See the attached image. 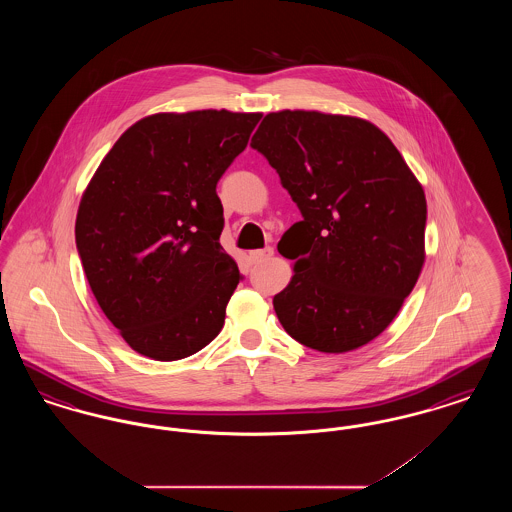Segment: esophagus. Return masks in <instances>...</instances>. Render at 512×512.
<instances>
[{
	"label": "esophagus",
	"instance_id": "obj_1",
	"mask_svg": "<svg viewBox=\"0 0 512 512\" xmlns=\"http://www.w3.org/2000/svg\"><path fill=\"white\" fill-rule=\"evenodd\" d=\"M272 255H274V249H272V247H263V249L249 251V259H251L253 263H263V261H268Z\"/></svg>",
	"mask_w": 512,
	"mask_h": 512
}]
</instances>
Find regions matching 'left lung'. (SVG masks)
<instances>
[{
	"instance_id": "8db88e82",
	"label": "left lung",
	"mask_w": 512,
	"mask_h": 512,
	"mask_svg": "<svg viewBox=\"0 0 512 512\" xmlns=\"http://www.w3.org/2000/svg\"><path fill=\"white\" fill-rule=\"evenodd\" d=\"M303 220L278 251L293 259L274 311L293 340L347 353L378 338L424 265L426 197L372 122L320 111L268 113L251 138Z\"/></svg>"
}]
</instances>
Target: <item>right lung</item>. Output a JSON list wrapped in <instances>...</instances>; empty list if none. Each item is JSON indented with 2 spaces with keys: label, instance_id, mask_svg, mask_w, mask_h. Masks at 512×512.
<instances>
[{
  "label": "right lung",
  "instance_id": "add662e5",
  "mask_svg": "<svg viewBox=\"0 0 512 512\" xmlns=\"http://www.w3.org/2000/svg\"><path fill=\"white\" fill-rule=\"evenodd\" d=\"M261 117L149 115L115 142L80 199L74 236L88 284L144 357H190L222 330L242 274L219 242L217 182Z\"/></svg>",
  "mask_w": 512,
  "mask_h": 512
}]
</instances>
